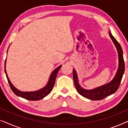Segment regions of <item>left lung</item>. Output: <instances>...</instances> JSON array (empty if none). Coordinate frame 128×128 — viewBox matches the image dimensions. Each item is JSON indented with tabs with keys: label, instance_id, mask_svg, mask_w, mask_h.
Here are the masks:
<instances>
[{
	"label": "left lung",
	"instance_id": "8db88e82",
	"mask_svg": "<svg viewBox=\"0 0 128 128\" xmlns=\"http://www.w3.org/2000/svg\"><path fill=\"white\" fill-rule=\"evenodd\" d=\"M109 35L118 51L119 59L118 69L112 80H111L107 84L92 89V90H86L82 88L78 84L76 72L74 69L73 70V80H74L75 87L78 92L84 97L93 101L101 100L116 92L120 86L124 71H125V63L124 60L122 49L118 42L112 36L111 32H109Z\"/></svg>",
	"mask_w": 128,
	"mask_h": 128
}]
</instances>
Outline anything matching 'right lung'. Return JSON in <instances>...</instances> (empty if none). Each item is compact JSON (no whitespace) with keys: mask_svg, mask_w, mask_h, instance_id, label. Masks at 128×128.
<instances>
[{"mask_svg":"<svg viewBox=\"0 0 128 128\" xmlns=\"http://www.w3.org/2000/svg\"><path fill=\"white\" fill-rule=\"evenodd\" d=\"M6 59L5 60V64H4V71L5 73H6L7 79L9 84L10 88H11L12 90L13 91L14 93L17 96L23 98L26 100H28L31 101H36V100H40L45 97H46V96H48L49 94L51 92L52 90V88L55 84V82L56 78V76L58 73L59 70V69H60L62 65L58 66V67L56 68L52 72V73L50 74V79L48 80V83L44 88L40 89L39 90L35 91V92H22V91L18 90L12 84V83L10 82L9 78H8V74H7L6 70Z\"/></svg>","mask_w":128,"mask_h":128,"instance_id":"right-lung-1","label":"right lung"}]
</instances>
